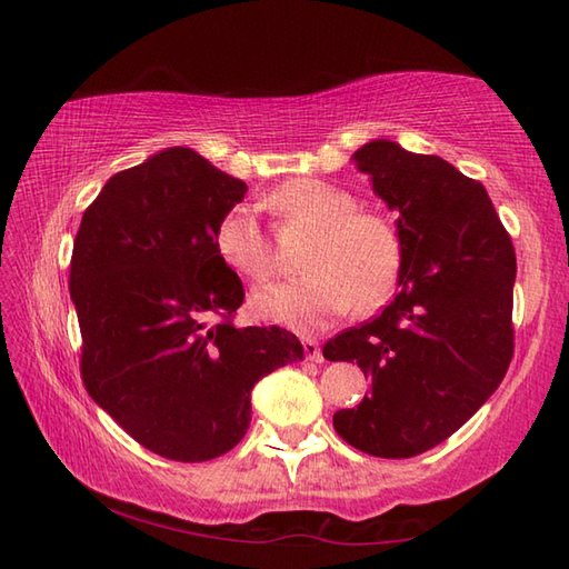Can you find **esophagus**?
Masks as SVG:
<instances>
[{
  "label": "esophagus",
  "instance_id": "esophagus-1",
  "mask_svg": "<svg viewBox=\"0 0 569 569\" xmlns=\"http://www.w3.org/2000/svg\"><path fill=\"white\" fill-rule=\"evenodd\" d=\"M303 349H306V359H310V361H322V352H320L318 340H312V337H306V340H303Z\"/></svg>",
  "mask_w": 569,
  "mask_h": 569
}]
</instances>
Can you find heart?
<instances>
[{"label": "heart", "mask_w": 569, "mask_h": 569, "mask_svg": "<svg viewBox=\"0 0 569 569\" xmlns=\"http://www.w3.org/2000/svg\"><path fill=\"white\" fill-rule=\"evenodd\" d=\"M269 208L281 227L310 229L298 259L306 273L253 293V316L293 330H318L352 303L357 312L386 303L403 263V241L389 217L357 208L352 192L318 178L286 180L271 192ZM214 251L253 283L269 281L276 271L271 241L244 204L220 217Z\"/></svg>", "instance_id": "obj_1"}]
</instances>
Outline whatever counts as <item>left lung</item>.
Listing matches in <instances>:
<instances>
[{
    "mask_svg": "<svg viewBox=\"0 0 569 569\" xmlns=\"http://www.w3.org/2000/svg\"><path fill=\"white\" fill-rule=\"evenodd\" d=\"M398 212V293L377 318L322 347L357 361L371 391L332 426L357 450L406 459L432 450L487 403L513 357L516 251L479 180L440 156L369 141L355 153Z\"/></svg>",
    "mask_w": 569,
    "mask_h": 569,
    "instance_id": "1",
    "label": "left lung"
}]
</instances>
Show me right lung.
<instances>
[{
    "label": "right lung",
    "mask_w": 569,
    "mask_h": 569,
    "mask_svg": "<svg viewBox=\"0 0 569 569\" xmlns=\"http://www.w3.org/2000/svg\"><path fill=\"white\" fill-rule=\"evenodd\" d=\"M244 192V180L176 147L107 180L72 241L84 389L173 462L232 450L253 383L303 359L293 332L234 325L244 286L217 257L214 227Z\"/></svg>",
    "instance_id": "right-lung-1"
}]
</instances>
